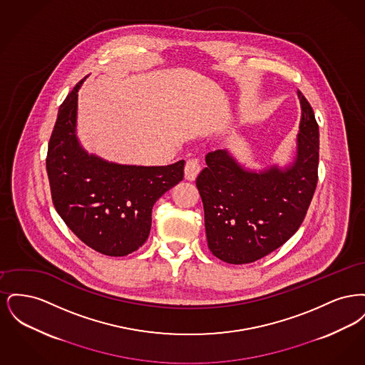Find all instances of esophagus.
Here are the masks:
<instances>
[{"label":"esophagus","instance_id":"esophagus-1","mask_svg":"<svg viewBox=\"0 0 365 365\" xmlns=\"http://www.w3.org/2000/svg\"><path fill=\"white\" fill-rule=\"evenodd\" d=\"M201 171V164L198 158H189L185 165V178L187 180H194L198 173Z\"/></svg>","mask_w":365,"mask_h":365}]
</instances>
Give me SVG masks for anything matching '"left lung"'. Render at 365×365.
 <instances>
[{
	"instance_id": "left-lung-1",
	"label": "left lung",
	"mask_w": 365,
	"mask_h": 365,
	"mask_svg": "<svg viewBox=\"0 0 365 365\" xmlns=\"http://www.w3.org/2000/svg\"><path fill=\"white\" fill-rule=\"evenodd\" d=\"M301 123L292 165L247 171L227 150L205 157L195 179L209 250L228 264H249L287 242L302 225L317 185L319 125L298 90Z\"/></svg>"
}]
</instances>
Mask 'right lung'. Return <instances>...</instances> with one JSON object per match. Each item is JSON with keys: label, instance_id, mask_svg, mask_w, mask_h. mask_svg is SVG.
Here are the masks:
<instances>
[{"label": "right lung", "instance_id": "add662e5", "mask_svg": "<svg viewBox=\"0 0 365 365\" xmlns=\"http://www.w3.org/2000/svg\"><path fill=\"white\" fill-rule=\"evenodd\" d=\"M82 83L60 106L48 146L53 205L88 247L112 257L127 256L146 242L153 205L183 179L185 160L164 167H140L87 155L75 133Z\"/></svg>", "mask_w": 365, "mask_h": 365}]
</instances>
